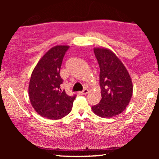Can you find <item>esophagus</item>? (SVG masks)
Here are the masks:
<instances>
[{
	"mask_svg": "<svg viewBox=\"0 0 159 159\" xmlns=\"http://www.w3.org/2000/svg\"><path fill=\"white\" fill-rule=\"evenodd\" d=\"M80 93L84 94V95H86V94L89 93V90H88V89H84V90L82 91V92Z\"/></svg>",
	"mask_w": 159,
	"mask_h": 159,
	"instance_id": "34e87169",
	"label": "esophagus"
}]
</instances>
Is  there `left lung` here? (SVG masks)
<instances>
[{"label": "left lung", "mask_w": 159, "mask_h": 159, "mask_svg": "<svg viewBox=\"0 0 159 159\" xmlns=\"http://www.w3.org/2000/svg\"><path fill=\"white\" fill-rule=\"evenodd\" d=\"M93 51L99 65L102 98L92 110L98 116L111 118L121 114L130 102L133 93L132 78L112 51L99 47Z\"/></svg>", "instance_id": "1"}]
</instances>
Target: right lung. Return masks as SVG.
Returning <instances> with one entry per match:
<instances>
[{
	"label": "right lung",
	"instance_id": "add662e5",
	"mask_svg": "<svg viewBox=\"0 0 159 159\" xmlns=\"http://www.w3.org/2000/svg\"><path fill=\"white\" fill-rule=\"evenodd\" d=\"M69 48L57 45L42 57L30 76L28 87L30 102L38 114L51 120L64 117L72 110L76 96H69L62 91L60 75L63 58Z\"/></svg>",
	"mask_w": 159,
	"mask_h": 159
}]
</instances>
